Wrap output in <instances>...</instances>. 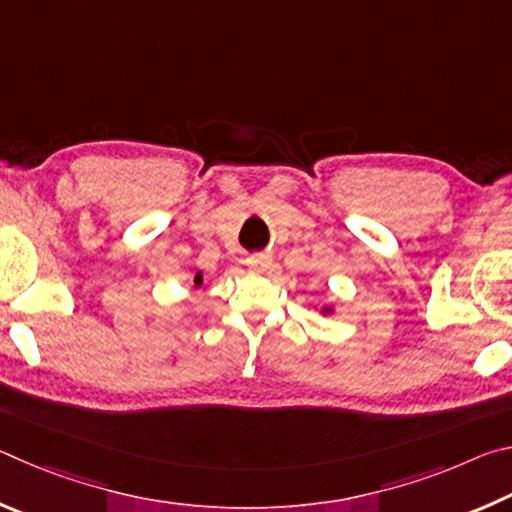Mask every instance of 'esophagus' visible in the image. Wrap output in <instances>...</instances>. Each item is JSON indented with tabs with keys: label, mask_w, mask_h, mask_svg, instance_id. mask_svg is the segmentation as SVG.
<instances>
[{
	"label": "esophagus",
	"mask_w": 512,
	"mask_h": 512,
	"mask_svg": "<svg viewBox=\"0 0 512 512\" xmlns=\"http://www.w3.org/2000/svg\"><path fill=\"white\" fill-rule=\"evenodd\" d=\"M246 266L253 268V271H266L268 266H271V255H253L246 259Z\"/></svg>",
	"instance_id": "1"
}]
</instances>
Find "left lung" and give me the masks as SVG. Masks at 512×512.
Wrapping results in <instances>:
<instances>
[{"label": "left lung", "instance_id": "1", "mask_svg": "<svg viewBox=\"0 0 512 512\" xmlns=\"http://www.w3.org/2000/svg\"><path fill=\"white\" fill-rule=\"evenodd\" d=\"M329 311H332V307H323V314H329Z\"/></svg>", "mask_w": 512, "mask_h": 512}]
</instances>
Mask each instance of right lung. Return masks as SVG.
Masks as SVG:
<instances>
[{
    "label": "right lung",
    "instance_id": "add662e5",
    "mask_svg": "<svg viewBox=\"0 0 512 512\" xmlns=\"http://www.w3.org/2000/svg\"><path fill=\"white\" fill-rule=\"evenodd\" d=\"M194 284H196V287H201V284H203V273L201 271L194 275Z\"/></svg>",
    "mask_w": 512,
    "mask_h": 512
}]
</instances>
